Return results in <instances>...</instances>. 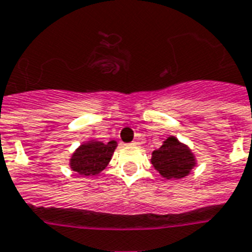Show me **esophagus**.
Masks as SVG:
<instances>
[{"instance_id":"obj_1","label":"esophagus","mask_w":252,"mask_h":252,"mask_svg":"<svg viewBox=\"0 0 252 252\" xmlns=\"http://www.w3.org/2000/svg\"><path fill=\"white\" fill-rule=\"evenodd\" d=\"M132 145H134V147H139L140 145V140H133V141H132Z\"/></svg>"}]
</instances>
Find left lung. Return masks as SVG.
<instances>
[{
	"label": "left lung",
	"instance_id": "obj_1",
	"mask_svg": "<svg viewBox=\"0 0 252 252\" xmlns=\"http://www.w3.org/2000/svg\"><path fill=\"white\" fill-rule=\"evenodd\" d=\"M153 168L166 180H181L189 176L197 164L194 153L177 137L169 136L158 149L152 152Z\"/></svg>",
	"mask_w": 252,
	"mask_h": 252
}]
</instances>
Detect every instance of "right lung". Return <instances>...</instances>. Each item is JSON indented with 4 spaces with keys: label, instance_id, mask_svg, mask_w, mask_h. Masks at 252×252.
<instances>
[{
    "label": "right lung",
    "instance_id": "1",
    "mask_svg": "<svg viewBox=\"0 0 252 252\" xmlns=\"http://www.w3.org/2000/svg\"><path fill=\"white\" fill-rule=\"evenodd\" d=\"M116 147V140H111L107 144L97 140L80 144L71 156L70 168L79 176H96L107 168Z\"/></svg>",
    "mask_w": 252,
    "mask_h": 252
}]
</instances>
